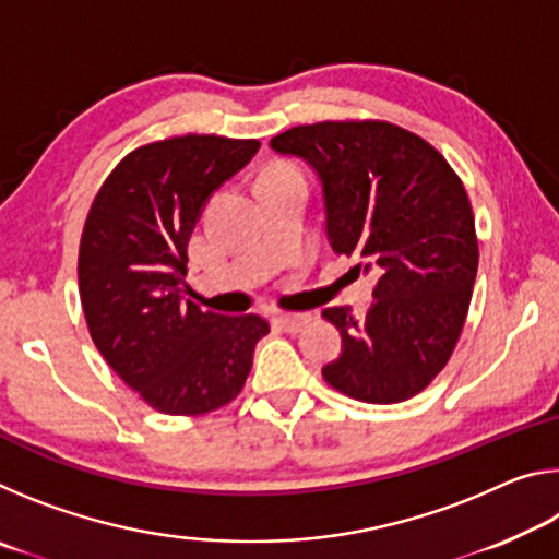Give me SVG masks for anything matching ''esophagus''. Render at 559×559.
<instances>
[{
	"label": "esophagus",
	"mask_w": 559,
	"mask_h": 559,
	"mask_svg": "<svg viewBox=\"0 0 559 559\" xmlns=\"http://www.w3.org/2000/svg\"><path fill=\"white\" fill-rule=\"evenodd\" d=\"M310 320H313V318H310L308 313H300V316H276V325L281 330H286V333H298V330L306 328Z\"/></svg>",
	"instance_id": "esophagus-1"
}]
</instances>
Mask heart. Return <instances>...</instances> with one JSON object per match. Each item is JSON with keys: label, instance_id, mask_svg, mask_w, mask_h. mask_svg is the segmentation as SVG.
I'll use <instances>...</instances> for the list:
<instances>
[{"label": "heart", "instance_id": "heart-1", "mask_svg": "<svg viewBox=\"0 0 559 559\" xmlns=\"http://www.w3.org/2000/svg\"><path fill=\"white\" fill-rule=\"evenodd\" d=\"M276 169H283V167H276Z\"/></svg>", "mask_w": 559, "mask_h": 559}]
</instances>
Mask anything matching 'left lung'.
<instances>
[{"instance_id": "left-lung-1", "label": "left lung", "mask_w": 559, "mask_h": 559, "mask_svg": "<svg viewBox=\"0 0 559 559\" xmlns=\"http://www.w3.org/2000/svg\"><path fill=\"white\" fill-rule=\"evenodd\" d=\"M320 179L325 231L335 253L374 271L365 318L325 308L343 353L323 367L353 400L396 404L419 394L449 362L478 271L466 189L427 140L382 120H328L271 140Z\"/></svg>"}]
</instances>
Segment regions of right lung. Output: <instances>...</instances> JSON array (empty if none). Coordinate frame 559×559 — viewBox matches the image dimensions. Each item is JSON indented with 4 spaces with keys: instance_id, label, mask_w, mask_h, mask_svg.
<instances>
[{
    "instance_id": "obj_1",
    "label": "right lung",
    "mask_w": 559,
    "mask_h": 559,
    "mask_svg": "<svg viewBox=\"0 0 559 559\" xmlns=\"http://www.w3.org/2000/svg\"><path fill=\"white\" fill-rule=\"evenodd\" d=\"M259 140L182 135L132 150L91 204L79 290L106 362L153 409L194 416L241 392L259 316H219L185 300L187 243L214 189L259 153Z\"/></svg>"
}]
</instances>
